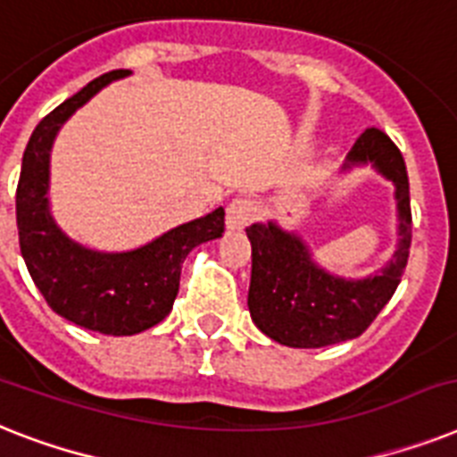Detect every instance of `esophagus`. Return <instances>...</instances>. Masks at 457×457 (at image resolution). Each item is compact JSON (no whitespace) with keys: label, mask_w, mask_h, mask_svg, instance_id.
I'll list each match as a JSON object with an SVG mask.
<instances>
[{"label":"esophagus","mask_w":457,"mask_h":457,"mask_svg":"<svg viewBox=\"0 0 457 457\" xmlns=\"http://www.w3.org/2000/svg\"><path fill=\"white\" fill-rule=\"evenodd\" d=\"M258 216V206H255L253 199L248 196H235L232 202L228 204V228L229 229H244L246 225L255 220Z\"/></svg>","instance_id":"34e87169"}]
</instances>
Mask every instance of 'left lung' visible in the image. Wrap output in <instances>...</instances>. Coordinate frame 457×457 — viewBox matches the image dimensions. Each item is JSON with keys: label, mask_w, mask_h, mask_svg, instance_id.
I'll list each match as a JSON object with an SVG mask.
<instances>
[{"label": "left lung", "mask_w": 457, "mask_h": 457, "mask_svg": "<svg viewBox=\"0 0 457 457\" xmlns=\"http://www.w3.org/2000/svg\"><path fill=\"white\" fill-rule=\"evenodd\" d=\"M370 162L396 185L399 248L383 272L369 279L345 281L319 270L298 237L277 225L255 222L251 239L248 310L265 336L288 347H326L361 336L380 314L403 277L409 262L413 220L406 164L389 136L370 126L352 145L350 164Z\"/></svg>", "instance_id": "obj_1"}]
</instances>
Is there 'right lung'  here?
I'll return each mask as SVG.
<instances>
[{"label": "right lung", "instance_id": "obj_1", "mask_svg": "<svg viewBox=\"0 0 457 457\" xmlns=\"http://www.w3.org/2000/svg\"><path fill=\"white\" fill-rule=\"evenodd\" d=\"M126 74L129 70L100 74L37 124L16 190L18 239L32 281L55 314L105 336H133L159 324L173 307L187 253L225 232V211L216 209L129 253H96L55 228L46 206L55 131L105 84Z\"/></svg>", "mask_w": 457, "mask_h": 457}]
</instances>
